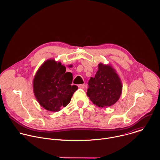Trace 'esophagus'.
I'll list each match as a JSON object with an SVG mask.
<instances>
[{"label": "esophagus", "mask_w": 160, "mask_h": 160, "mask_svg": "<svg viewBox=\"0 0 160 160\" xmlns=\"http://www.w3.org/2000/svg\"><path fill=\"white\" fill-rule=\"evenodd\" d=\"M78 88H83L85 87V84L83 83V84L78 85Z\"/></svg>", "instance_id": "1"}]
</instances>
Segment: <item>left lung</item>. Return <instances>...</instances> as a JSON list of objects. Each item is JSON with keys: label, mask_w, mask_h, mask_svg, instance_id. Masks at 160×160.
<instances>
[{"label": "left lung", "mask_w": 160, "mask_h": 160, "mask_svg": "<svg viewBox=\"0 0 160 160\" xmlns=\"http://www.w3.org/2000/svg\"><path fill=\"white\" fill-rule=\"evenodd\" d=\"M122 85L116 70L111 65H98L95 77L88 81L87 95L98 107H110L119 99Z\"/></svg>", "instance_id": "1"}]
</instances>
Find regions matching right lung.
Instances as JSON below:
<instances>
[{
  "mask_svg": "<svg viewBox=\"0 0 160 160\" xmlns=\"http://www.w3.org/2000/svg\"><path fill=\"white\" fill-rule=\"evenodd\" d=\"M72 80V73L66 72V67L61 62L48 60L39 67L33 79L35 97L46 110L58 112L70 103L78 89L77 86L71 85Z\"/></svg>",
  "mask_w": 160,
  "mask_h": 160,
  "instance_id": "add662e5",
  "label": "right lung"
}]
</instances>
